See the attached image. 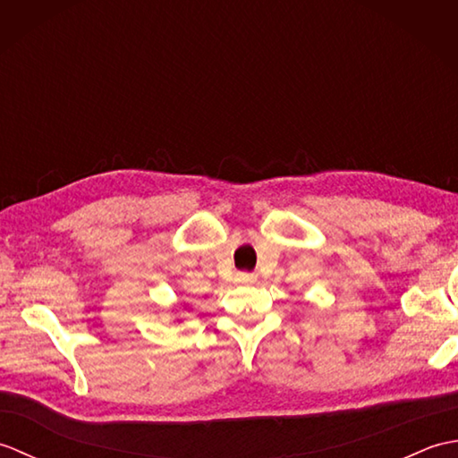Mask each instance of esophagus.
I'll return each mask as SVG.
<instances>
[{
    "mask_svg": "<svg viewBox=\"0 0 458 458\" xmlns=\"http://www.w3.org/2000/svg\"><path fill=\"white\" fill-rule=\"evenodd\" d=\"M236 281H240V284H256L258 276H254V274H238Z\"/></svg>",
    "mask_w": 458,
    "mask_h": 458,
    "instance_id": "esophagus-1",
    "label": "esophagus"
}]
</instances>
